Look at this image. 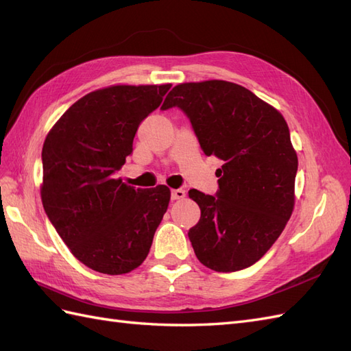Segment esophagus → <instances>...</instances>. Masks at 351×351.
<instances>
[{"instance_id": "esophagus-1", "label": "esophagus", "mask_w": 351, "mask_h": 351, "mask_svg": "<svg viewBox=\"0 0 351 351\" xmlns=\"http://www.w3.org/2000/svg\"><path fill=\"white\" fill-rule=\"evenodd\" d=\"M184 197H186V190H183V189L171 190V199L173 200H180V199H184Z\"/></svg>"}]
</instances>
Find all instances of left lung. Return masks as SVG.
<instances>
[{
	"mask_svg": "<svg viewBox=\"0 0 351 351\" xmlns=\"http://www.w3.org/2000/svg\"><path fill=\"white\" fill-rule=\"evenodd\" d=\"M177 107L192 123L205 155L224 164L218 192H189L200 219L189 230L197 259L217 272L258 262L280 237L294 208L297 155L284 117L240 84L182 83L161 110Z\"/></svg>",
	"mask_w": 351,
	"mask_h": 351,
	"instance_id": "left-lung-1",
	"label": "left lung"
}]
</instances>
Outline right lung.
I'll return each mask as SVG.
<instances>
[{
  "mask_svg": "<svg viewBox=\"0 0 351 351\" xmlns=\"http://www.w3.org/2000/svg\"><path fill=\"white\" fill-rule=\"evenodd\" d=\"M171 84H119L84 95L61 115L42 147V205L60 237L88 268L108 275L146 259L169 189H134L115 173L133 152L139 124Z\"/></svg>",
  "mask_w": 351,
  "mask_h": 351,
  "instance_id": "obj_1",
  "label": "right lung"
}]
</instances>
